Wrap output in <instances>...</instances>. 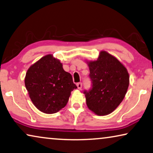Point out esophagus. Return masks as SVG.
Returning a JSON list of instances; mask_svg holds the SVG:
<instances>
[{
  "mask_svg": "<svg viewBox=\"0 0 153 153\" xmlns=\"http://www.w3.org/2000/svg\"><path fill=\"white\" fill-rule=\"evenodd\" d=\"M77 88H78L79 90H81L82 87V84L81 82H78L77 84Z\"/></svg>",
  "mask_w": 153,
  "mask_h": 153,
  "instance_id": "obj_1",
  "label": "esophagus"
}]
</instances>
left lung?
<instances>
[{
  "mask_svg": "<svg viewBox=\"0 0 153 153\" xmlns=\"http://www.w3.org/2000/svg\"><path fill=\"white\" fill-rule=\"evenodd\" d=\"M87 63L92 86L84 91L86 105L97 115H108L124 98L129 85L128 73L117 58L104 51L97 60Z\"/></svg>",
  "mask_w": 153,
  "mask_h": 153,
  "instance_id": "8db88e82",
  "label": "left lung"
}]
</instances>
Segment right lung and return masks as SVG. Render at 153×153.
<instances>
[{
    "mask_svg": "<svg viewBox=\"0 0 153 153\" xmlns=\"http://www.w3.org/2000/svg\"><path fill=\"white\" fill-rule=\"evenodd\" d=\"M25 84L33 104L47 114L56 113L64 108L71 92L77 88L71 75L51 54L42 57L29 68Z\"/></svg>",
    "mask_w": 153,
    "mask_h": 153,
    "instance_id": "add662e5",
    "label": "right lung"
}]
</instances>
